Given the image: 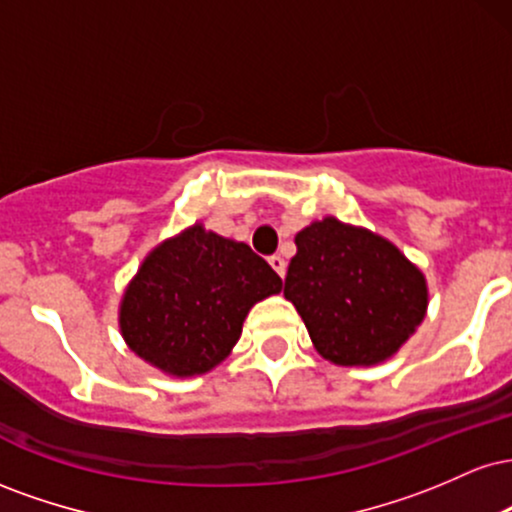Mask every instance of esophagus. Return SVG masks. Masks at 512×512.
Returning <instances> with one entry per match:
<instances>
[{
    "mask_svg": "<svg viewBox=\"0 0 512 512\" xmlns=\"http://www.w3.org/2000/svg\"><path fill=\"white\" fill-rule=\"evenodd\" d=\"M269 264H272L274 272L279 274L281 279H284V276H286V260H284V257H281V255H272V257H269Z\"/></svg>",
    "mask_w": 512,
    "mask_h": 512,
    "instance_id": "obj_1",
    "label": "esophagus"
}]
</instances>
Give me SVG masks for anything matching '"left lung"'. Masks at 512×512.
Returning a JSON list of instances; mask_svg holds the SVG:
<instances>
[{"label":"left lung","instance_id":"1","mask_svg":"<svg viewBox=\"0 0 512 512\" xmlns=\"http://www.w3.org/2000/svg\"><path fill=\"white\" fill-rule=\"evenodd\" d=\"M315 351L337 366H378L428 310L426 276L392 240L325 216L296 233L284 286Z\"/></svg>","mask_w":512,"mask_h":512}]
</instances>
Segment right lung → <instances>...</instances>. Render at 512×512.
Segmentation results:
<instances>
[{
	"label": "right lung",
	"instance_id": "obj_1",
	"mask_svg": "<svg viewBox=\"0 0 512 512\" xmlns=\"http://www.w3.org/2000/svg\"><path fill=\"white\" fill-rule=\"evenodd\" d=\"M279 291V274L250 245L197 221L144 257L122 293L117 322L142 361L192 378L219 366L252 305Z\"/></svg>",
	"mask_w": 512,
	"mask_h": 512
}]
</instances>
